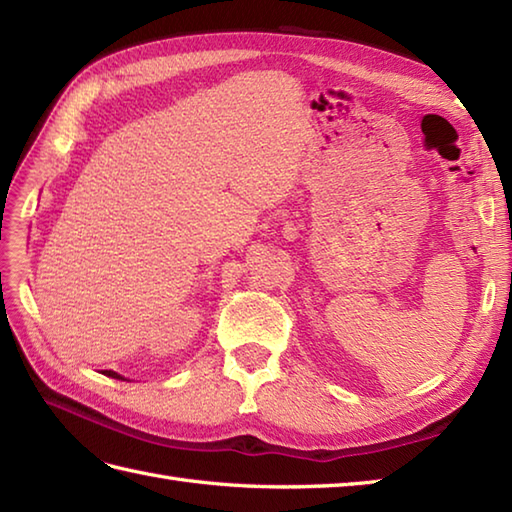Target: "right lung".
<instances>
[{"label":"right lung","mask_w":512,"mask_h":512,"mask_svg":"<svg viewBox=\"0 0 512 512\" xmlns=\"http://www.w3.org/2000/svg\"><path fill=\"white\" fill-rule=\"evenodd\" d=\"M103 374H105V376H112V378H118V380H125L123 376H118L116 372H112V369H103Z\"/></svg>","instance_id":"add662e5"}]
</instances>
